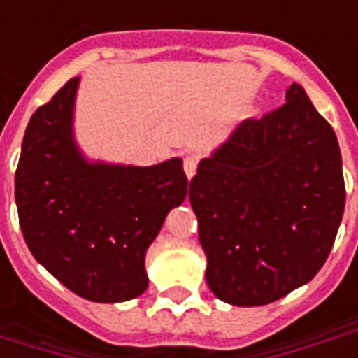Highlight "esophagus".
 I'll use <instances>...</instances> for the list:
<instances>
[{
	"instance_id": "esophagus-1",
	"label": "esophagus",
	"mask_w": 358,
	"mask_h": 358,
	"mask_svg": "<svg viewBox=\"0 0 358 358\" xmlns=\"http://www.w3.org/2000/svg\"><path fill=\"white\" fill-rule=\"evenodd\" d=\"M197 163H199V159L195 155L184 157V172H186L187 178H194L195 171H197Z\"/></svg>"
}]
</instances>
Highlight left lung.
<instances>
[{
    "label": "left lung",
    "instance_id": "1",
    "mask_svg": "<svg viewBox=\"0 0 358 358\" xmlns=\"http://www.w3.org/2000/svg\"><path fill=\"white\" fill-rule=\"evenodd\" d=\"M249 118L189 182L207 284L220 301L259 307L310 282L345 209L338 138L299 84Z\"/></svg>",
    "mask_w": 358,
    "mask_h": 358
}]
</instances>
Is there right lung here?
<instances>
[{"label": "right lung", "instance_id": "right-lung-1", "mask_svg": "<svg viewBox=\"0 0 358 358\" xmlns=\"http://www.w3.org/2000/svg\"><path fill=\"white\" fill-rule=\"evenodd\" d=\"M78 78L38 107L15 172L19 224L30 253L84 299L118 303L148 287L145 251L166 213L186 199L180 159L155 166L86 163L73 141Z\"/></svg>", "mask_w": 358, "mask_h": 358}]
</instances>
